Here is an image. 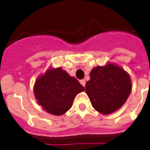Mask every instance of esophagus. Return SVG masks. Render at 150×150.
I'll use <instances>...</instances> for the list:
<instances>
[{
    "mask_svg": "<svg viewBox=\"0 0 150 150\" xmlns=\"http://www.w3.org/2000/svg\"><path fill=\"white\" fill-rule=\"evenodd\" d=\"M80 83H81V86H83L84 87L86 86V81H85L84 79H82V80H80Z\"/></svg>",
    "mask_w": 150,
    "mask_h": 150,
    "instance_id": "1",
    "label": "esophagus"
}]
</instances>
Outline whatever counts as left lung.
Here are the masks:
<instances>
[{
	"label": "left lung",
	"instance_id": "8db88e82",
	"mask_svg": "<svg viewBox=\"0 0 150 150\" xmlns=\"http://www.w3.org/2000/svg\"><path fill=\"white\" fill-rule=\"evenodd\" d=\"M131 91L132 81L129 73L111 62L93 68L90 72V80L86 85V92L92 106L103 115L120 109Z\"/></svg>",
	"mask_w": 150,
	"mask_h": 150
}]
</instances>
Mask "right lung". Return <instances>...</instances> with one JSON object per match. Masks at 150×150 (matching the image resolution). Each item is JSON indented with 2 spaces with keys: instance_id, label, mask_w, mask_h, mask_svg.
Wrapping results in <instances>:
<instances>
[{
  "instance_id": "add662e5",
  "label": "right lung",
  "mask_w": 150,
  "mask_h": 150,
  "mask_svg": "<svg viewBox=\"0 0 150 150\" xmlns=\"http://www.w3.org/2000/svg\"><path fill=\"white\" fill-rule=\"evenodd\" d=\"M85 88L75 78L62 68L50 67L37 78L34 94L38 103L47 112L62 115L72 106L73 101Z\"/></svg>"
}]
</instances>
